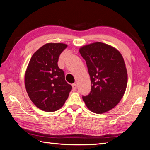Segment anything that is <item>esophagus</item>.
Returning <instances> with one entry per match:
<instances>
[{"label": "esophagus", "mask_w": 150, "mask_h": 150, "mask_svg": "<svg viewBox=\"0 0 150 150\" xmlns=\"http://www.w3.org/2000/svg\"><path fill=\"white\" fill-rule=\"evenodd\" d=\"M72 87H73V91H75L76 89H77V84H76V83H73V84L72 85Z\"/></svg>", "instance_id": "esophagus-1"}]
</instances>
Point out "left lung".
Instances as JSON below:
<instances>
[{
	"instance_id": "8db88e82",
	"label": "left lung",
	"mask_w": 150,
	"mask_h": 150,
	"mask_svg": "<svg viewBox=\"0 0 150 150\" xmlns=\"http://www.w3.org/2000/svg\"><path fill=\"white\" fill-rule=\"evenodd\" d=\"M85 60L91 82V89L83 96L86 106L93 112L102 114L113 108L125 93L128 75L125 63L118 51L101 42L80 48Z\"/></svg>"
}]
</instances>
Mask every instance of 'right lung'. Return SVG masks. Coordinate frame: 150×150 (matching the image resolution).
<instances>
[{
	"label": "right lung",
	"instance_id": "obj_1",
	"mask_svg": "<svg viewBox=\"0 0 150 150\" xmlns=\"http://www.w3.org/2000/svg\"><path fill=\"white\" fill-rule=\"evenodd\" d=\"M67 46L61 43L45 44L33 54L28 65L25 74L27 93L32 103L44 111L59 110L72 89L57 65L60 54Z\"/></svg>",
	"mask_w": 150,
	"mask_h": 150
}]
</instances>
